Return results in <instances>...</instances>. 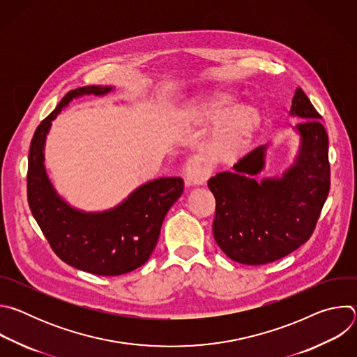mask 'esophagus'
<instances>
[{
    "label": "esophagus",
    "instance_id": "obj_1",
    "mask_svg": "<svg viewBox=\"0 0 357 357\" xmlns=\"http://www.w3.org/2000/svg\"><path fill=\"white\" fill-rule=\"evenodd\" d=\"M182 175L185 179L186 186H196V185H203L209 178L211 172L209 169L200 164L197 160H189L182 168Z\"/></svg>",
    "mask_w": 357,
    "mask_h": 357
}]
</instances>
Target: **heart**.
Instances as JSON below:
<instances>
[{
  "mask_svg": "<svg viewBox=\"0 0 357 357\" xmlns=\"http://www.w3.org/2000/svg\"><path fill=\"white\" fill-rule=\"evenodd\" d=\"M257 120H259V114L254 109L251 107L238 109L233 114L225 134L219 141V145H218L219 151L234 152L240 146L245 135L252 130L254 126H256Z\"/></svg>",
  "mask_w": 357,
  "mask_h": 357,
  "instance_id": "1",
  "label": "heart"
}]
</instances>
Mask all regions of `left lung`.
Masks as SVG:
<instances>
[{
  "instance_id": "8db88e82",
  "label": "left lung",
  "mask_w": 357,
  "mask_h": 357,
  "mask_svg": "<svg viewBox=\"0 0 357 357\" xmlns=\"http://www.w3.org/2000/svg\"><path fill=\"white\" fill-rule=\"evenodd\" d=\"M291 114L301 149L295 164L281 179H263L266 146L250 151L234 164V172H220L208 182L216 199L213 236L233 261L261 266L277 261L312 236L331 188L328 134L322 116L301 87L295 90Z\"/></svg>"
}]
</instances>
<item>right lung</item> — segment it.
<instances>
[{
	"label": "right lung",
	"instance_id": "add662e5",
	"mask_svg": "<svg viewBox=\"0 0 357 357\" xmlns=\"http://www.w3.org/2000/svg\"><path fill=\"white\" fill-rule=\"evenodd\" d=\"M110 90L101 86L70 90L35 130L26 174L29 209L50 248L66 264L96 275H121L141 267L157 245L165 215L183 192L182 178H160L139 186L121 205L103 213L72 209L56 195L43 167L50 123L73 97Z\"/></svg>",
	"mask_w": 357,
	"mask_h": 357
}]
</instances>
